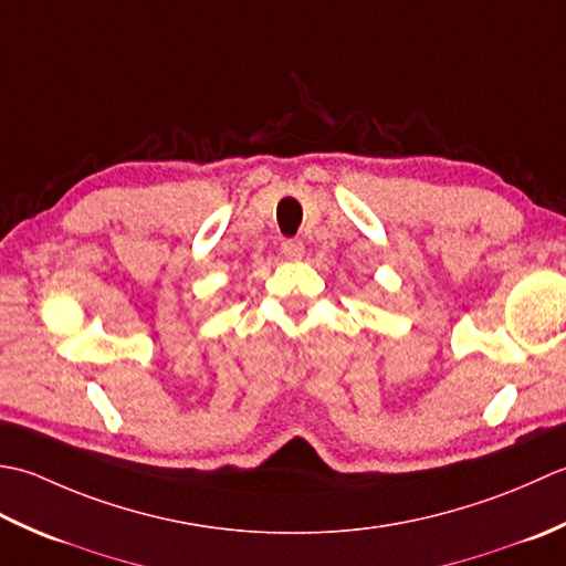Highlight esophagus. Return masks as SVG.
<instances>
[{
    "label": "esophagus",
    "mask_w": 566,
    "mask_h": 566,
    "mask_svg": "<svg viewBox=\"0 0 566 566\" xmlns=\"http://www.w3.org/2000/svg\"><path fill=\"white\" fill-rule=\"evenodd\" d=\"M281 251H283L285 259L297 261V259H303L305 247H303V241H300V239H285L281 244Z\"/></svg>",
    "instance_id": "34e87169"
}]
</instances>
